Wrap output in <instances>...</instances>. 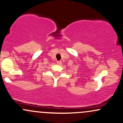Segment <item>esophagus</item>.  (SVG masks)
<instances>
[{"label":"esophagus","mask_w":123,"mask_h":123,"mask_svg":"<svg viewBox=\"0 0 123 123\" xmlns=\"http://www.w3.org/2000/svg\"><path fill=\"white\" fill-rule=\"evenodd\" d=\"M57 64L61 65L62 63V61H57Z\"/></svg>","instance_id":"1"}]
</instances>
